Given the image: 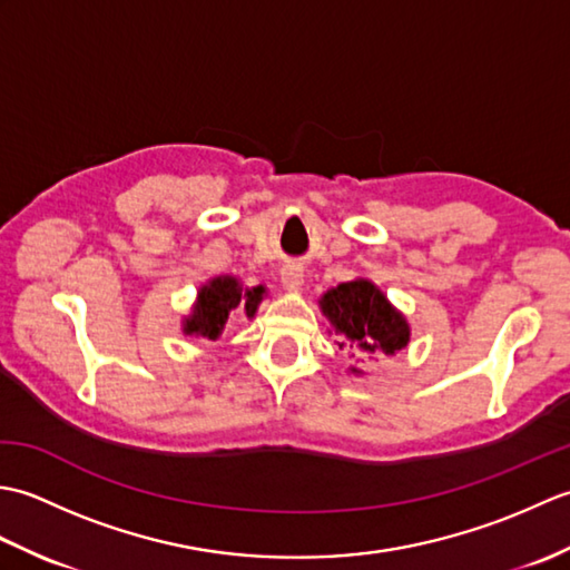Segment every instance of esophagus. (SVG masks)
Returning <instances> with one entry per match:
<instances>
[{
  "mask_svg": "<svg viewBox=\"0 0 570 570\" xmlns=\"http://www.w3.org/2000/svg\"><path fill=\"white\" fill-rule=\"evenodd\" d=\"M282 284L286 288H292V292H296V288H301V284H304V266L296 264V262H288L282 266Z\"/></svg>",
  "mask_w": 570,
  "mask_h": 570,
  "instance_id": "34e87169",
  "label": "esophagus"
}]
</instances>
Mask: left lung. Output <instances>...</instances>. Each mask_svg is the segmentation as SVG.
I'll return each instance as SVG.
<instances>
[{
    "label": "left lung",
    "instance_id": "obj_1",
    "mask_svg": "<svg viewBox=\"0 0 570 570\" xmlns=\"http://www.w3.org/2000/svg\"><path fill=\"white\" fill-rule=\"evenodd\" d=\"M321 308L350 347L394 355L409 343V325L402 313H396L380 288L365 278L331 288L321 298Z\"/></svg>",
    "mask_w": 570,
    "mask_h": 570
}]
</instances>
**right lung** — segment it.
<instances>
[{
  "label": "right lung",
  "instance_id": "add662e5",
  "mask_svg": "<svg viewBox=\"0 0 570 570\" xmlns=\"http://www.w3.org/2000/svg\"><path fill=\"white\" fill-rule=\"evenodd\" d=\"M262 296L264 286H254L242 292L237 278L217 276L208 286L200 288L196 311H193L190 318H186V333L217 341V337L223 335L229 311L242 308L252 318L254 313H257Z\"/></svg>",
  "mask_w": 570,
  "mask_h": 570
}]
</instances>
